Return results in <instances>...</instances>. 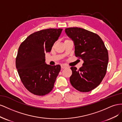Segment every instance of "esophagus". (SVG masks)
<instances>
[{
	"mask_svg": "<svg viewBox=\"0 0 122 122\" xmlns=\"http://www.w3.org/2000/svg\"><path fill=\"white\" fill-rule=\"evenodd\" d=\"M61 68L62 69H64V68H65L68 67V66L66 65H64V64H62L61 65Z\"/></svg>",
	"mask_w": 122,
	"mask_h": 122,
	"instance_id": "34e87169",
	"label": "esophagus"
}]
</instances>
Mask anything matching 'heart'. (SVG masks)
Here are the masks:
<instances>
[{"label": "heart", "mask_w": 122, "mask_h": 122, "mask_svg": "<svg viewBox=\"0 0 122 122\" xmlns=\"http://www.w3.org/2000/svg\"><path fill=\"white\" fill-rule=\"evenodd\" d=\"M68 40V39H66L65 41H66V40Z\"/></svg>", "instance_id": "heart-1"}]
</instances>
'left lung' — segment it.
I'll use <instances>...</instances> for the list:
<instances>
[{"label": "left lung", "instance_id": "8db88e82", "mask_svg": "<svg viewBox=\"0 0 122 122\" xmlns=\"http://www.w3.org/2000/svg\"><path fill=\"white\" fill-rule=\"evenodd\" d=\"M74 41L76 57L84 61L82 66H72L70 82L81 92H89L96 88L105 76L108 63V53L102 39L96 33L80 27L65 30Z\"/></svg>", "mask_w": 122, "mask_h": 122}]
</instances>
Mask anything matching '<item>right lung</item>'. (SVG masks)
Returning <instances> with one entry per match:
<instances>
[{
  "label": "right lung",
  "mask_w": 122,
  "mask_h": 122,
  "mask_svg": "<svg viewBox=\"0 0 122 122\" xmlns=\"http://www.w3.org/2000/svg\"><path fill=\"white\" fill-rule=\"evenodd\" d=\"M62 30V29H48L35 32L18 48L16 58L17 71L24 87L34 95L44 96L54 88L61 66L46 64L45 53L51 51Z\"/></svg>",
  "instance_id": "right-lung-1"
}]
</instances>
